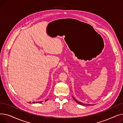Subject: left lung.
<instances>
[{"label": "left lung", "instance_id": "1", "mask_svg": "<svg viewBox=\"0 0 123 123\" xmlns=\"http://www.w3.org/2000/svg\"><path fill=\"white\" fill-rule=\"evenodd\" d=\"M73 97V96H72ZM73 99H74V100L75 101V102H76V103H78V104H80V105H89V104H83V103H82V102H79V101H78L77 100H76V99H75L73 97Z\"/></svg>", "mask_w": 123, "mask_h": 123}]
</instances>
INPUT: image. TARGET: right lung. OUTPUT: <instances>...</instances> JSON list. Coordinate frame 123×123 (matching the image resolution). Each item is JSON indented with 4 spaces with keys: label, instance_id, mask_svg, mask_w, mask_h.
<instances>
[{
    "label": "right lung",
    "instance_id": "1",
    "mask_svg": "<svg viewBox=\"0 0 123 123\" xmlns=\"http://www.w3.org/2000/svg\"><path fill=\"white\" fill-rule=\"evenodd\" d=\"M47 100H45V101H47ZM42 101H41V102H36V103H42ZM33 103H35V102H33Z\"/></svg>",
    "mask_w": 123,
    "mask_h": 123
}]
</instances>
